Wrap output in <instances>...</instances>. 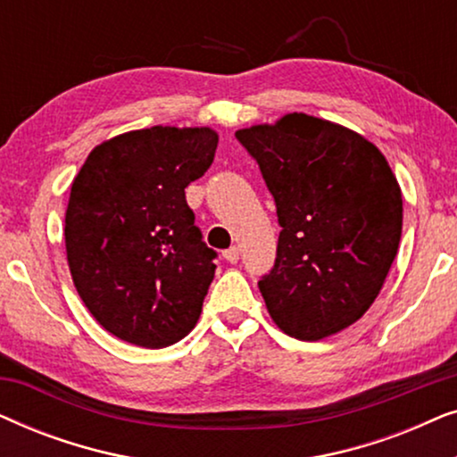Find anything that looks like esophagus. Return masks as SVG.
Instances as JSON below:
<instances>
[{"label":"esophagus","instance_id":"obj_1","mask_svg":"<svg viewBox=\"0 0 457 457\" xmlns=\"http://www.w3.org/2000/svg\"><path fill=\"white\" fill-rule=\"evenodd\" d=\"M222 258L228 262V264H237L239 262V247H228L227 252H222Z\"/></svg>","mask_w":457,"mask_h":457}]
</instances>
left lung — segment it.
Instances as JSON below:
<instances>
[{
  "label": "left lung",
  "instance_id": "left-lung-1",
  "mask_svg": "<svg viewBox=\"0 0 457 457\" xmlns=\"http://www.w3.org/2000/svg\"><path fill=\"white\" fill-rule=\"evenodd\" d=\"M258 162L280 224L274 268L258 283L280 330L303 341L360 320L402 239V189L380 149L303 112L235 133Z\"/></svg>",
  "mask_w": 457,
  "mask_h": 457
}]
</instances>
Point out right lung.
I'll list each match as a JSON object with an SVG mask.
<instances>
[{"instance_id": "obj_1", "label": "right lung", "mask_w": 457, "mask_h": 457, "mask_svg": "<svg viewBox=\"0 0 457 457\" xmlns=\"http://www.w3.org/2000/svg\"><path fill=\"white\" fill-rule=\"evenodd\" d=\"M208 127H152L104 141L72 180L66 258L93 318L118 339L168 347L202 314L214 249L202 241L185 187L214 162Z\"/></svg>"}]
</instances>
